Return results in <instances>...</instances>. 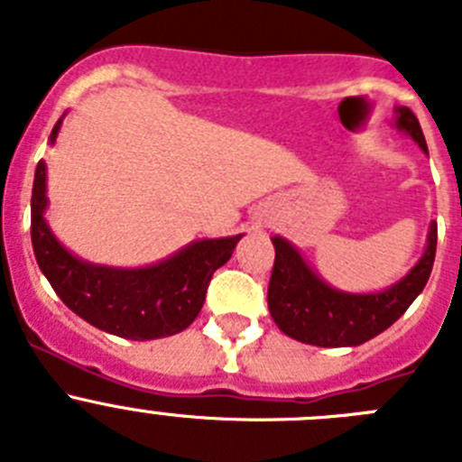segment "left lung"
Listing matches in <instances>:
<instances>
[{
	"mask_svg": "<svg viewBox=\"0 0 462 462\" xmlns=\"http://www.w3.org/2000/svg\"><path fill=\"white\" fill-rule=\"evenodd\" d=\"M393 126L428 154L421 125L410 108H393ZM271 240L275 245V266L268 284V310L277 328L305 345L358 346L395 324L423 291L435 261L438 224L430 222L426 250L411 271L391 287L370 293L330 287L287 238L273 236Z\"/></svg>",
	"mask_w": 462,
	"mask_h": 462,
	"instance_id": "left-lung-1",
	"label": "left lung"
}]
</instances>
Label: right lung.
Instances as JSON below:
<instances>
[{"label":"right lung","instance_id":"1","mask_svg":"<svg viewBox=\"0 0 462 462\" xmlns=\"http://www.w3.org/2000/svg\"><path fill=\"white\" fill-rule=\"evenodd\" d=\"M64 113L51 132L55 145ZM46 162H39L32 189V245L41 273L71 312L126 340H157L185 330L201 312L212 273L224 266L243 238H203L166 259L138 268L92 263L67 250L48 226Z\"/></svg>","mask_w":462,"mask_h":462}]
</instances>
